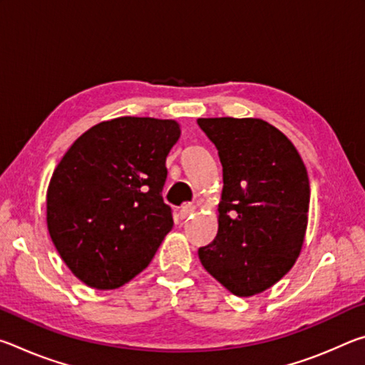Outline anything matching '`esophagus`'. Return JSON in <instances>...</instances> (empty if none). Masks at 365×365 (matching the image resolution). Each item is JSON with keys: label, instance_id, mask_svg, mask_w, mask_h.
Listing matches in <instances>:
<instances>
[{"label": "esophagus", "instance_id": "34e87169", "mask_svg": "<svg viewBox=\"0 0 365 365\" xmlns=\"http://www.w3.org/2000/svg\"><path fill=\"white\" fill-rule=\"evenodd\" d=\"M193 212H195L193 205H183L182 209H180V212H178V215H180V219L183 220V219H188L190 215H193Z\"/></svg>", "mask_w": 365, "mask_h": 365}]
</instances>
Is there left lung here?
Instances as JSON below:
<instances>
[{
  "label": "left lung",
  "instance_id": "left-lung-1",
  "mask_svg": "<svg viewBox=\"0 0 365 365\" xmlns=\"http://www.w3.org/2000/svg\"><path fill=\"white\" fill-rule=\"evenodd\" d=\"M197 125L219 151V230L197 250L209 274L250 298L275 285L299 257L311 188L298 150L279 128L255 117H211Z\"/></svg>",
  "mask_w": 365,
  "mask_h": 365
}]
</instances>
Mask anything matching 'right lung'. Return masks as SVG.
<instances>
[{
	"instance_id": "1",
	"label": "right lung",
	"mask_w": 365,
	"mask_h": 365,
	"mask_svg": "<svg viewBox=\"0 0 365 365\" xmlns=\"http://www.w3.org/2000/svg\"><path fill=\"white\" fill-rule=\"evenodd\" d=\"M180 123L117 117L88 128L54 169L46 225L73 275L96 289H115L143 272L174 220L163 201L165 159Z\"/></svg>"
}]
</instances>
